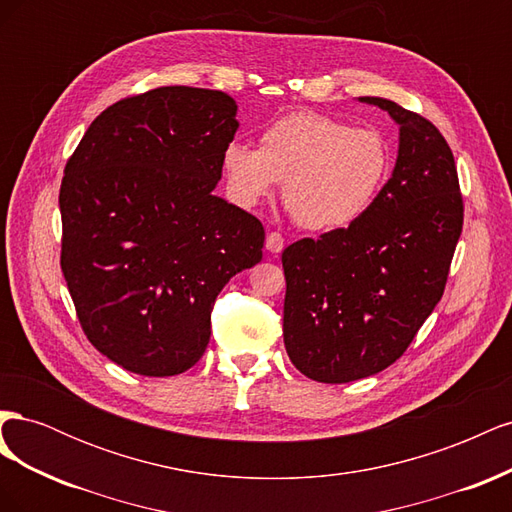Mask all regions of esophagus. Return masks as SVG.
I'll list each match as a JSON object with an SVG mask.
<instances>
[{
	"instance_id": "34e87169",
	"label": "esophagus",
	"mask_w": 512,
	"mask_h": 512,
	"mask_svg": "<svg viewBox=\"0 0 512 512\" xmlns=\"http://www.w3.org/2000/svg\"><path fill=\"white\" fill-rule=\"evenodd\" d=\"M265 247L271 252V254H280L284 250V237L280 235V232L271 230L267 235V241H265Z\"/></svg>"
}]
</instances>
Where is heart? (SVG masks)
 Listing matches in <instances>:
<instances>
[{"mask_svg":"<svg viewBox=\"0 0 512 512\" xmlns=\"http://www.w3.org/2000/svg\"><path fill=\"white\" fill-rule=\"evenodd\" d=\"M224 173L232 198L252 207L284 181V205L309 230H337L374 205L391 173V147L374 128L320 113H290L260 136V149L230 143Z\"/></svg>","mask_w":512,"mask_h":512,"instance_id":"obj_1","label":"heart"}]
</instances>
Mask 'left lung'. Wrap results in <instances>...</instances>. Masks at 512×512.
<instances>
[{"instance_id": "left-lung-1", "label": "left lung", "mask_w": 512, "mask_h": 512, "mask_svg": "<svg viewBox=\"0 0 512 512\" xmlns=\"http://www.w3.org/2000/svg\"><path fill=\"white\" fill-rule=\"evenodd\" d=\"M399 123L393 177L348 228L282 254L284 346L316 382L342 384L393 365L444 294L463 228L453 151L423 115L361 98Z\"/></svg>"}]
</instances>
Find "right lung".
Masks as SVG:
<instances>
[{
    "instance_id": "obj_1",
    "label": "right lung",
    "mask_w": 512,
    "mask_h": 512,
    "mask_svg": "<svg viewBox=\"0 0 512 512\" xmlns=\"http://www.w3.org/2000/svg\"><path fill=\"white\" fill-rule=\"evenodd\" d=\"M224 91L158 87L102 111L64 168L61 271L81 329L138 376L190 369L232 275L265 228L213 196L239 123Z\"/></svg>"
}]
</instances>
